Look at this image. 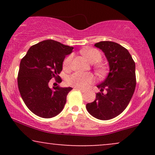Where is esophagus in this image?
Wrapping results in <instances>:
<instances>
[{
    "instance_id": "obj_1",
    "label": "esophagus",
    "mask_w": 155,
    "mask_h": 155,
    "mask_svg": "<svg viewBox=\"0 0 155 155\" xmlns=\"http://www.w3.org/2000/svg\"><path fill=\"white\" fill-rule=\"evenodd\" d=\"M76 90H79V91H81V92H86V90H83V89H81V88H77V87H76Z\"/></svg>"
}]
</instances>
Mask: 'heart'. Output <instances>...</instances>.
<instances>
[{"instance_id":"heart-1","label":"heart","mask_w":155,"mask_h":155,"mask_svg":"<svg viewBox=\"0 0 155 155\" xmlns=\"http://www.w3.org/2000/svg\"><path fill=\"white\" fill-rule=\"evenodd\" d=\"M83 54L87 58L90 62L92 63H98L101 60L100 51L95 49H87L81 51ZM73 54H70L64 60L63 67L65 69H68L71 65ZM94 77L90 73L76 72L68 76L67 79V83L69 85L77 88L86 89L93 82Z\"/></svg>"}]
</instances>
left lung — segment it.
<instances>
[{
  "label": "left lung",
  "mask_w": 155,
  "mask_h": 155,
  "mask_svg": "<svg viewBox=\"0 0 155 155\" xmlns=\"http://www.w3.org/2000/svg\"><path fill=\"white\" fill-rule=\"evenodd\" d=\"M95 47L101 49L108 60L109 72L97 87L93 102L86 105L92 117L108 120L120 115L127 108L136 85V64L127 49L112 41H101ZM104 89L107 92H102Z\"/></svg>",
  "instance_id": "8db88e82"
}]
</instances>
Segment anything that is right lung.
Instances as JSON below:
<instances>
[{"instance_id": "add662e5", "label": "right lung", "mask_w": 155, "mask_h": 155, "mask_svg": "<svg viewBox=\"0 0 155 155\" xmlns=\"http://www.w3.org/2000/svg\"><path fill=\"white\" fill-rule=\"evenodd\" d=\"M74 47L46 40L32 46L21 60L18 73V88L27 107L37 116L51 118L59 114L66 103L71 87H49V80L58 79L65 56Z\"/></svg>"}]
</instances>
